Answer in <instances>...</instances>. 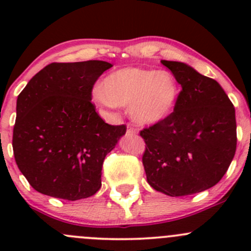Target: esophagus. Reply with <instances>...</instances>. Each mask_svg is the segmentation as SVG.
Masks as SVG:
<instances>
[{
    "label": "esophagus",
    "instance_id": "esophagus-1",
    "mask_svg": "<svg viewBox=\"0 0 251 251\" xmlns=\"http://www.w3.org/2000/svg\"><path fill=\"white\" fill-rule=\"evenodd\" d=\"M126 133H127L128 136H135L136 133H137V130H136V128L133 127L132 125H128V127H127V132H126Z\"/></svg>",
    "mask_w": 251,
    "mask_h": 251
}]
</instances>
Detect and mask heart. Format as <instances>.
Masks as SVG:
<instances>
[{"instance_id":"1","label":"heart","mask_w":251,"mask_h":251,"mask_svg":"<svg viewBox=\"0 0 251 251\" xmlns=\"http://www.w3.org/2000/svg\"><path fill=\"white\" fill-rule=\"evenodd\" d=\"M178 93V82L170 73L124 68L104 78L96 100L104 105H128L133 120L153 125L173 113Z\"/></svg>"}]
</instances>
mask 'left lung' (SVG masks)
<instances>
[{"label": "left lung", "mask_w": 251, "mask_h": 251, "mask_svg": "<svg viewBox=\"0 0 251 251\" xmlns=\"http://www.w3.org/2000/svg\"><path fill=\"white\" fill-rule=\"evenodd\" d=\"M181 85L174 111L143 128L142 156L155 191L183 197L211 188L227 173L237 148L235 110L214 78L181 62L161 60Z\"/></svg>", "instance_id": "obj_1"}]
</instances>
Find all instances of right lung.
<instances>
[{
    "instance_id": "right-lung-1",
    "label": "right lung",
    "mask_w": 251,
    "mask_h": 251,
    "mask_svg": "<svg viewBox=\"0 0 251 251\" xmlns=\"http://www.w3.org/2000/svg\"><path fill=\"white\" fill-rule=\"evenodd\" d=\"M103 60L50 63L17 100L13 153L35 191L65 201L88 198L102 186V165L126 125H109L91 100Z\"/></svg>"
}]
</instances>
